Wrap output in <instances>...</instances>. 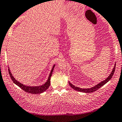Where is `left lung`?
I'll return each mask as SVG.
<instances>
[{
    "label": "left lung",
    "mask_w": 122,
    "mask_h": 122,
    "mask_svg": "<svg viewBox=\"0 0 122 122\" xmlns=\"http://www.w3.org/2000/svg\"><path fill=\"white\" fill-rule=\"evenodd\" d=\"M115 67H116V66H115V67H114L113 69V70H112V72H111V74H110L108 78H107V79H105L104 81H103L101 82L100 83L98 84V85H96V86H95V87H94L90 88H87V89L80 88H79V87H75V86H73V84H71L70 83V82H69V85H70V86H71V88H73V89H74V90H76V91H80V92H86V93L93 92H94V91H97V90H98V89H99V88L102 87L103 85L107 83V82H108L111 79V78H112V76H113V74H114V72H115Z\"/></svg>",
    "instance_id": "left-lung-1"
}]
</instances>
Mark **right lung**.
Returning a JSON list of instances; mask_svg holds the SVG:
<instances>
[{
	"label": "right lung",
	"mask_w": 122,
	"mask_h": 122,
	"mask_svg": "<svg viewBox=\"0 0 122 122\" xmlns=\"http://www.w3.org/2000/svg\"><path fill=\"white\" fill-rule=\"evenodd\" d=\"M54 67H55V65L53 66V67H52V70H51V73L50 74H49V76L48 77V80H47V81L46 82L44 85H42V86H36V87H30V86H24V85L22 84L21 83H20V82L17 81L14 78L13 76H12V74H11V72L10 71L9 68L8 69V70H9V74H10V78H11V79L12 80V81H13L14 83H15L16 85H17L19 87H20L22 90H24V91H25L26 92L36 94H40V93L44 92V91H45L46 90L49 88V86H50L51 77V76H52V72H53Z\"/></svg>",
	"instance_id": "right-lung-1"
}]
</instances>
